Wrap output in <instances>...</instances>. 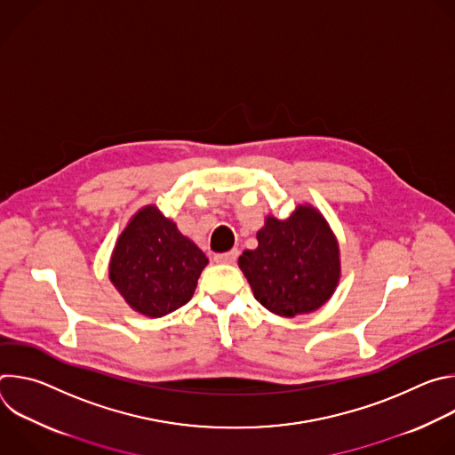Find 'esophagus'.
Returning a JSON list of instances; mask_svg holds the SVG:
<instances>
[{"mask_svg": "<svg viewBox=\"0 0 455 455\" xmlns=\"http://www.w3.org/2000/svg\"><path fill=\"white\" fill-rule=\"evenodd\" d=\"M237 255H239L237 250H230V251H225V253H216L214 255V261L216 263H223V265H230V263L235 261Z\"/></svg>", "mask_w": 455, "mask_h": 455, "instance_id": "esophagus-1", "label": "esophagus"}]
</instances>
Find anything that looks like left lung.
<instances>
[{
    "instance_id": "left-lung-1",
    "label": "left lung",
    "mask_w": 455,
    "mask_h": 455,
    "mask_svg": "<svg viewBox=\"0 0 455 455\" xmlns=\"http://www.w3.org/2000/svg\"><path fill=\"white\" fill-rule=\"evenodd\" d=\"M257 241L255 250L239 257L257 302L275 315L295 316L330 300L340 279V250L316 209L299 205L288 220L268 216Z\"/></svg>"
}]
</instances>
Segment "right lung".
<instances>
[{"label": "right lung", "instance_id": "add662e5", "mask_svg": "<svg viewBox=\"0 0 455 455\" xmlns=\"http://www.w3.org/2000/svg\"><path fill=\"white\" fill-rule=\"evenodd\" d=\"M207 263V255L176 223L148 205L120 234L109 279L135 311L158 318L190 300Z\"/></svg>", "mask_w": 455, "mask_h": 455}]
</instances>
